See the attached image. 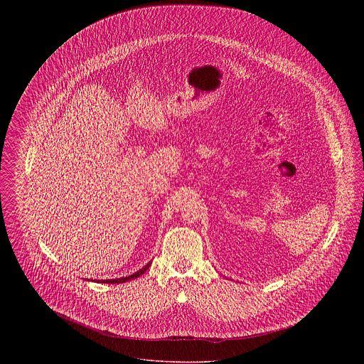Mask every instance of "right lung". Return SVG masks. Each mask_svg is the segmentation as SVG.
I'll return each instance as SVG.
<instances>
[{
  "mask_svg": "<svg viewBox=\"0 0 364 364\" xmlns=\"http://www.w3.org/2000/svg\"><path fill=\"white\" fill-rule=\"evenodd\" d=\"M151 264V262H149L144 267H141L140 270H138L136 273H134V274H131V276H128V277H122V278H114V279H98V282H104V284H122V282H127V281H131V279H135V278L140 277L147 269H149V266Z\"/></svg>",
  "mask_w": 364,
  "mask_h": 364,
  "instance_id": "right-lung-1",
  "label": "right lung"
}]
</instances>
